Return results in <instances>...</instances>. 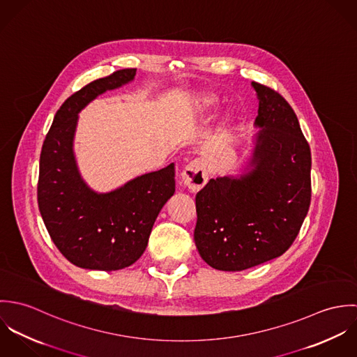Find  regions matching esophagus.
Returning a JSON list of instances; mask_svg holds the SVG:
<instances>
[{
    "instance_id": "esophagus-1",
    "label": "esophagus",
    "mask_w": 357,
    "mask_h": 357,
    "mask_svg": "<svg viewBox=\"0 0 357 357\" xmlns=\"http://www.w3.org/2000/svg\"><path fill=\"white\" fill-rule=\"evenodd\" d=\"M183 183L192 191H199L207 181V169L204 158H195L191 160L181 173Z\"/></svg>"
}]
</instances>
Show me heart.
Masks as SVG:
<instances>
[{
	"label": "heart",
	"mask_w": 357,
	"mask_h": 357,
	"mask_svg": "<svg viewBox=\"0 0 357 357\" xmlns=\"http://www.w3.org/2000/svg\"><path fill=\"white\" fill-rule=\"evenodd\" d=\"M206 102H207V104H213V102H214V99H211V98H208V99H207V100H206Z\"/></svg>",
	"instance_id": "heart-1"
}]
</instances>
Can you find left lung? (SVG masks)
Instances as JSON below:
<instances>
[{"label":"left lung","instance_id":"1","mask_svg":"<svg viewBox=\"0 0 357 357\" xmlns=\"http://www.w3.org/2000/svg\"><path fill=\"white\" fill-rule=\"evenodd\" d=\"M258 98L252 169L211 178L197 194L194 239L204 262L243 271L283 255L296 241L310 204V149L291 105L252 82Z\"/></svg>","mask_w":357,"mask_h":357}]
</instances>
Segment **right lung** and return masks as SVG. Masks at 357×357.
Masks as SVG:
<instances>
[{"mask_svg":"<svg viewBox=\"0 0 357 357\" xmlns=\"http://www.w3.org/2000/svg\"><path fill=\"white\" fill-rule=\"evenodd\" d=\"M135 75L136 68L118 70L71 95L57 109L43 144L40 213L59 252L79 268L118 271L136 262L160 208L174 194V163L107 194L92 191L79 176L73 153L78 112Z\"/></svg>","mask_w":357,"mask_h":357,"instance_id":"obj_1","label":"right lung"}]
</instances>
